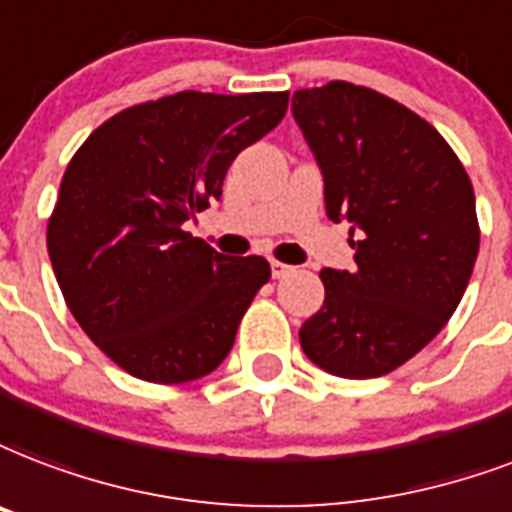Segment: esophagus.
Masks as SVG:
<instances>
[{"label":"esophagus","instance_id":"esophagus-1","mask_svg":"<svg viewBox=\"0 0 512 512\" xmlns=\"http://www.w3.org/2000/svg\"><path fill=\"white\" fill-rule=\"evenodd\" d=\"M271 273H273V279H284L287 273H292V265L279 263V260H271Z\"/></svg>","mask_w":512,"mask_h":512}]
</instances>
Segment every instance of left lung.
<instances>
[{
    "mask_svg": "<svg viewBox=\"0 0 512 512\" xmlns=\"http://www.w3.org/2000/svg\"><path fill=\"white\" fill-rule=\"evenodd\" d=\"M325 179L327 217L351 225L354 271L325 268V306L300 327L314 365L378 378L443 330L473 276V182L424 117L362 85L292 93Z\"/></svg>",
    "mask_w": 512,
    "mask_h": 512,
    "instance_id": "1",
    "label": "left lung"
}]
</instances>
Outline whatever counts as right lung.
Wrapping results in <instances>:
<instances>
[{"label":"right lung","instance_id":"obj_1","mask_svg":"<svg viewBox=\"0 0 512 512\" xmlns=\"http://www.w3.org/2000/svg\"><path fill=\"white\" fill-rule=\"evenodd\" d=\"M290 93L182 91L109 117L74 152L48 252L74 319L152 384L209 376L233 349L265 257H228L182 230L222 195L244 147L282 123Z\"/></svg>","mask_w":512,"mask_h":512}]
</instances>
